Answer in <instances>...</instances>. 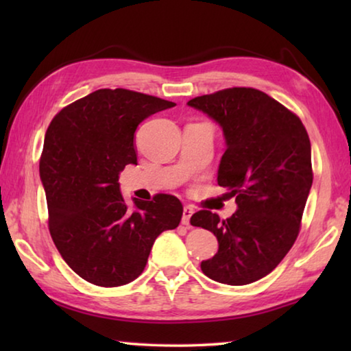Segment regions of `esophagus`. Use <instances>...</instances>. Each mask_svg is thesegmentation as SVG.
I'll use <instances>...</instances> for the list:
<instances>
[{
	"label": "esophagus",
	"mask_w": 351,
	"mask_h": 351,
	"mask_svg": "<svg viewBox=\"0 0 351 351\" xmlns=\"http://www.w3.org/2000/svg\"><path fill=\"white\" fill-rule=\"evenodd\" d=\"M192 215H193V209L190 206H186L182 209V224H186V226H189V223H190V218H192Z\"/></svg>",
	"instance_id": "34e87169"
}]
</instances>
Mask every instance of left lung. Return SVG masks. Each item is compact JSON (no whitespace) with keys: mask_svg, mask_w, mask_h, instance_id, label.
Returning a JSON list of instances; mask_svg holds the SVG:
<instances>
[{"mask_svg":"<svg viewBox=\"0 0 351 351\" xmlns=\"http://www.w3.org/2000/svg\"><path fill=\"white\" fill-rule=\"evenodd\" d=\"M187 105L221 127L226 152L217 180L239 207L226 219L209 210L190 218L218 240V252L201 269L234 287L260 280L299 235L313 184L310 138L294 112L254 88H229Z\"/></svg>","mask_w":351,"mask_h":351,"instance_id":"8db88e82","label":"left lung"}]
</instances>
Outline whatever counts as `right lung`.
Wrapping results in <instances>:
<instances>
[{
  "instance_id": "right-lung-1",
  "label": "right lung",
  "mask_w": 351,
  "mask_h": 351,
  "mask_svg": "<svg viewBox=\"0 0 351 351\" xmlns=\"http://www.w3.org/2000/svg\"><path fill=\"white\" fill-rule=\"evenodd\" d=\"M169 100L122 90H97L52 119L40 159L49 232L75 274L97 287L127 285L144 271L159 234L181 221L173 195L123 199L119 175L138 162L134 133Z\"/></svg>"
}]
</instances>
